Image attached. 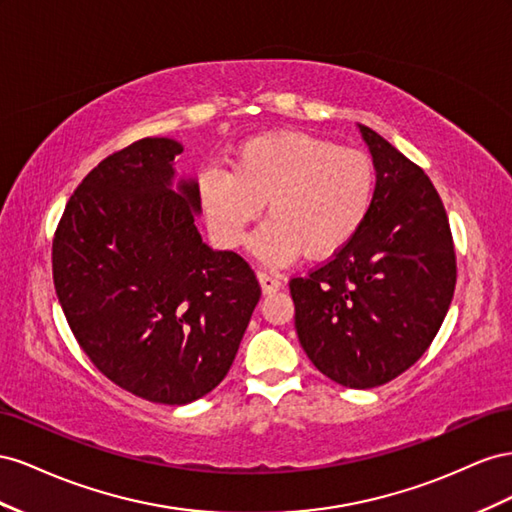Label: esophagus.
Instances as JSON below:
<instances>
[{"mask_svg": "<svg viewBox=\"0 0 512 512\" xmlns=\"http://www.w3.org/2000/svg\"><path fill=\"white\" fill-rule=\"evenodd\" d=\"M257 279H259V285H261V291H264V294H276V291L283 287L279 276L268 274V272H257Z\"/></svg>", "mask_w": 512, "mask_h": 512, "instance_id": "34e87169", "label": "esophagus"}]
</instances>
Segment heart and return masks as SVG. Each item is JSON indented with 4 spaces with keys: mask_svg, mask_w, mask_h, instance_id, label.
<instances>
[{
    "mask_svg": "<svg viewBox=\"0 0 512 512\" xmlns=\"http://www.w3.org/2000/svg\"><path fill=\"white\" fill-rule=\"evenodd\" d=\"M197 191L210 231L227 248L244 242L266 203L270 218L255 231L251 251L285 266L300 253L328 259L358 236L375 206L377 169L360 150L276 130L240 143L231 171L203 169Z\"/></svg>",
    "mask_w": 512,
    "mask_h": 512,
    "instance_id": "b5f03b06",
    "label": "heart"
}]
</instances>
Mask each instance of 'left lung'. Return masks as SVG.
Returning a JSON list of instances; mask_svg holds the SVG:
<instances>
[{
	"instance_id": "obj_1",
	"label": "left lung",
	"mask_w": 512,
	"mask_h": 512,
	"mask_svg": "<svg viewBox=\"0 0 512 512\" xmlns=\"http://www.w3.org/2000/svg\"><path fill=\"white\" fill-rule=\"evenodd\" d=\"M377 169L367 225L324 266L289 281L300 345L347 388H375L427 352L455 294V244L427 173L369 126Z\"/></svg>"
}]
</instances>
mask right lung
Wrapping results in <instances>:
<instances>
[{
	"label": "right lung",
	"mask_w": 512,
	"mask_h": 512,
	"mask_svg": "<svg viewBox=\"0 0 512 512\" xmlns=\"http://www.w3.org/2000/svg\"><path fill=\"white\" fill-rule=\"evenodd\" d=\"M182 145L145 137L72 193L53 238V283L94 367L137 397L186 405L223 382L261 296L251 266L197 231Z\"/></svg>",
	"instance_id": "obj_1"
}]
</instances>
